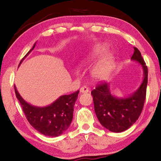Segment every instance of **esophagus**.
Segmentation results:
<instances>
[{"label": "esophagus", "instance_id": "obj_1", "mask_svg": "<svg viewBox=\"0 0 161 161\" xmlns=\"http://www.w3.org/2000/svg\"><path fill=\"white\" fill-rule=\"evenodd\" d=\"M89 88L86 87V86L81 87L80 89V93H87V92H89Z\"/></svg>", "mask_w": 161, "mask_h": 161}]
</instances>
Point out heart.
<instances>
[{
  "mask_svg": "<svg viewBox=\"0 0 161 161\" xmlns=\"http://www.w3.org/2000/svg\"><path fill=\"white\" fill-rule=\"evenodd\" d=\"M108 50V45L105 43L97 45L92 50L91 58H96L105 53ZM115 68V58L114 54L109 52L103 55L92 67L91 73L97 80H105L110 78Z\"/></svg>",
  "mask_w": 161,
  "mask_h": 161,
  "instance_id": "1",
  "label": "heart"
}]
</instances>
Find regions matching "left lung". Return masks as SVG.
<instances>
[{
  "label": "left lung",
  "instance_id": "left-lung-1",
  "mask_svg": "<svg viewBox=\"0 0 161 161\" xmlns=\"http://www.w3.org/2000/svg\"><path fill=\"white\" fill-rule=\"evenodd\" d=\"M131 60L140 64L143 69V80L135 92L128 96L119 97L112 94L109 83H104L91 92L99 122L114 133L126 130L137 121L146 98L148 71L138 48L134 47Z\"/></svg>",
  "mask_w": 161,
  "mask_h": 161
}]
</instances>
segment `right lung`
<instances>
[{
	"instance_id": "1",
	"label": "right lung",
	"mask_w": 161,
	"mask_h": 161,
	"mask_svg": "<svg viewBox=\"0 0 161 161\" xmlns=\"http://www.w3.org/2000/svg\"><path fill=\"white\" fill-rule=\"evenodd\" d=\"M36 43L22 59L19 65L34 50ZM14 91L28 121L42 135L57 137L69 128L73 117L74 105L78 99L79 91L68 95L60 96L53 103L45 107L35 106L26 102L19 94L16 86H14Z\"/></svg>"
}]
</instances>
